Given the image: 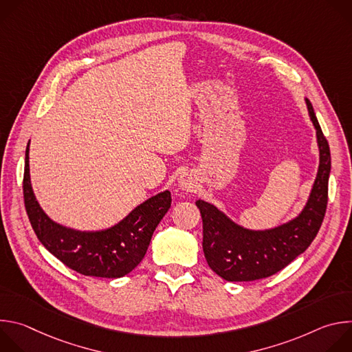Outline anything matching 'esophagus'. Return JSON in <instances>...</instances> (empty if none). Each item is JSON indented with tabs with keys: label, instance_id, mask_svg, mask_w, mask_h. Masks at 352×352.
<instances>
[{
	"label": "esophagus",
	"instance_id": "1",
	"mask_svg": "<svg viewBox=\"0 0 352 352\" xmlns=\"http://www.w3.org/2000/svg\"><path fill=\"white\" fill-rule=\"evenodd\" d=\"M195 182H196V181H195L193 175L189 174V173H184V174H181L179 178H178V185H179V188L184 189V190H192V189L195 188Z\"/></svg>",
	"mask_w": 352,
	"mask_h": 352
}]
</instances>
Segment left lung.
<instances>
[{
    "label": "left lung",
    "instance_id": "obj_1",
    "mask_svg": "<svg viewBox=\"0 0 352 352\" xmlns=\"http://www.w3.org/2000/svg\"><path fill=\"white\" fill-rule=\"evenodd\" d=\"M305 104L316 131L319 167L307 204L295 217L272 228L252 230L238 224L206 200H196L204 221L206 262L227 281H254L280 272L304 254L318 235L327 206L331 159L329 143L307 97Z\"/></svg>",
    "mask_w": 352,
    "mask_h": 352
}]
</instances>
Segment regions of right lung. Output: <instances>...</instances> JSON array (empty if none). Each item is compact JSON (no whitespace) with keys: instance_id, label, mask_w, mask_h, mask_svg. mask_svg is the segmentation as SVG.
Wrapping results in <instances>:
<instances>
[{"instance_id":"add662e5","label":"right lung","mask_w":352,"mask_h":352,"mask_svg":"<svg viewBox=\"0 0 352 352\" xmlns=\"http://www.w3.org/2000/svg\"><path fill=\"white\" fill-rule=\"evenodd\" d=\"M29 144L30 140L25 153V208L43 246L83 276L120 278L131 273L144 258L156 227L168 212L171 192L167 189L146 199L109 228L75 230L50 219L37 202L30 181Z\"/></svg>"}]
</instances>
